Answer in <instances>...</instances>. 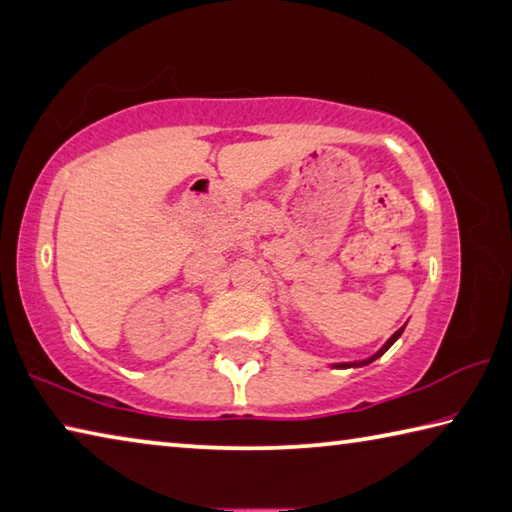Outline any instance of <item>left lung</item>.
Masks as SVG:
<instances>
[{
    "label": "left lung",
    "instance_id": "obj_1",
    "mask_svg": "<svg viewBox=\"0 0 512 512\" xmlns=\"http://www.w3.org/2000/svg\"><path fill=\"white\" fill-rule=\"evenodd\" d=\"M406 327V325H404ZM404 327H400V329H397V332L391 336V339H388L386 341V345H384V348H381L377 354H375V357H370V359H366V361H359V363H339V368H350V366H366V363H370V361H375L377 357H381V354H384L388 348H391V345L397 341V339H400V336H402V332H404Z\"/></svg>",
    "mask_w": 512,
    "mask_h": 512
}]
</instances>
